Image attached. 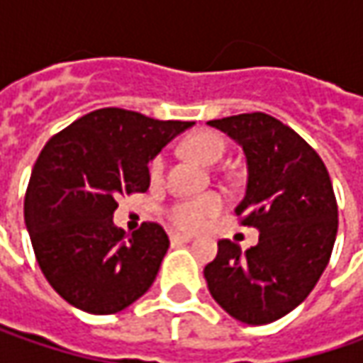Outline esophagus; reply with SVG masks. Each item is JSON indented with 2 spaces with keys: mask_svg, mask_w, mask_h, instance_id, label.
<instances>
[{
  "mask_svg": "<svg viewBox=\"0 0 363 363\" xmlns=\"http://www.w3.org/2000/svg\"><path fill=\"white\" fill-rule=\"evenodd\" d=\"M169 240H172V244H186L191 240V236H188V234H172L169 236Z\"/></svg>",
  "mask_w": 363,
  "mask_h": 363,
  "instance_id": "34e87169",
  "label": "esophagus"
}]
</instances>
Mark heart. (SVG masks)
<instances>
[{"mask_svg": "<svg viewBox=\"0 0 363 363\" xmlns=\"http://www.w3.org/2000/svg\"><path fill=\"white\" fill-rule=\"evenodd\" d=\"M184 149L189 157L198 160L203 165H214L222 160L226 145L224 139L214 131H198L191 133L188 139L184 141ZM163 167H165V160L163 155L153 157L149 163V175L153 182L161 179L163 175ZM224 200L218 194H203L198 198H188V200H177L174 202L165 216L172 222V226L182 232H196L202 228L203 224L214 218L222 210Z\"/></svg>", "mask_w": 363, "mask_h": 363, "instance_id": "obj_1", "label": "heart"}]
</instances>
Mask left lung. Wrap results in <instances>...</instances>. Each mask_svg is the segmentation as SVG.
Returning a JSON list of instances; mask_svg holds the SVG:
<instances>
[{
    "instance_id": "left-lung-1",
    "label": "left lung",
    "mask_w": 363,
    "mask_h": 363,
    "mask_svg": "<svg viewBox=\"0 0 363 363\" xmlns=\"http://www.w3.org/2000/svg\"><path fill=\"white\" fill-rule=\"evenodd\" d=\"M242 147L248 167L242 226L258 230L248 250L218 242L203 277L210 295L234 319L264 325L307 299L328 267L337 202L328 167L301 135L264 113L208 121Z\"/></svg>"
}]
</instances>
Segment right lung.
Wrapping results in <instances>:
<instances>
[{
  "mask_svg": "<svg viewBox=\"0 0 363 363\" xmlns=\"http://www.w3.org/2000/svg\"><path fill=\"white\" fill-rule=\"evenodd\" d=\"M188 121L99 108L54 135L38 155L23 218L40 269L72 307L119 313L153 285L169 238L155 222L127 236L113 214L119 196L149 188L147 163Z\"/></svg>",
  "mask_w": 363,
  "mask_h": 363,
  "instance_id": "1",
  "label": "right lung"
}]
</instances>
